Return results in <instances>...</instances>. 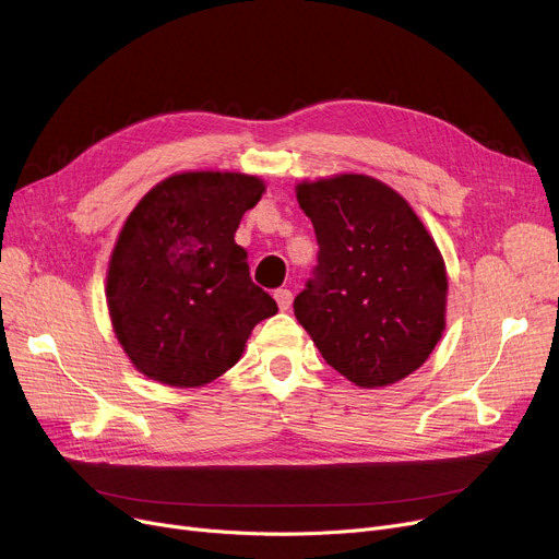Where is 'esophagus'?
<instances>
[{"mask_svg": "<svg viewBox=\"0 0 559 559\" xmlns=\"http://www.w3.org/2000/svg\"><path fill=\"white\" fill-rule=\"evenodd\" d=\"M275 300H277V307H280L282 311H286V309L290 307V302H294V294H290L288 288H277V290H275Z\"/></svg>", "mask_w": 559, "mask_h": 559, "instance_id": "1", "label": "esophagus"}]
</instances>
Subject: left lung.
Returning a JSON list of instances; mask_svg holds the SVG:
<instances>
[{"label":"left lung","instance_id":"left-lung-1","mask_svg":"<svg viewBox=\"0 0 559 559\" xmlns=\"http://www.w3.org/2000/svg\"><path fill=\"white\" fill-rule=\"evenodd\" d=\"M318 265L294 300L323 359L361 389L425 364L445 330V263L409 202L368 175L296 186Z\"/></svg>","mask_w":559,"mask_h":559}]
</instances>
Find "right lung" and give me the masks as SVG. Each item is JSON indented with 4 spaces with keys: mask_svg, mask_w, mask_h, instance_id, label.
Listing matches in <instances>:
<instances>
[{
    "mask_svg": "<svg viewBox=\"0 0 559 559\" xmlns=\"http://www.w3.org/2000/svg\"><path fill=\"white\" fill-rule=\"evenodd\" d=\"M263 191L254 175L177 173L124 221L106 305L122 350L150 380L179 389L214 382L241 359L254 325L277 313L234 241Z\"/></svg>",
    "mask_w": 559,
    "mask_h": 559,
    "instance_id": "1",
    "label": "right lung"
}]
</instances>
